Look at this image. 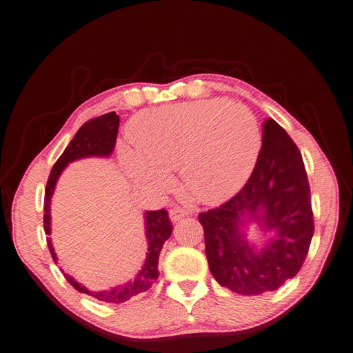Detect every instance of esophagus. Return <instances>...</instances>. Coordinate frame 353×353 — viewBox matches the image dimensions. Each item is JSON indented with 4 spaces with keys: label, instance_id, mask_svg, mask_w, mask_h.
I'll return each mask as SVG.
<instances>
[{
    "label": "esophagus",
    "instance_id": "34e87169",
    "mask_svg": "<svg viewBox=\"0 0 353 353\" xmlns=\"http://www.w3.org/2000/svg\"><path fill=\"white\" fill-rule=\"evenodd\" d=\"M169 216H170L172 223H176V221H179V219H183L184 216H188V212H185L184 209L174 208L169 212Z\"/></svg>",
    "mask_w": 353,
    "mask_h": 353
}]
</instances>
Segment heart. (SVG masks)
Returning a JSON list of instances; mask_svg holds the SVG:
<instances>
[{"label": "heart", "mask_w": 353, "mask_h": 353, "mask_svg": "<svg viewBox=\"0 0 353 353\" xmlns=\"http://www.w3.org/2000/svg\"><path fill=\"white\" fill-rule=\"evenodd\" d=\"M135 149L121 150L123 169L150 192L181 184L198 201L218 204L248 181L261 149L254 114L239 103L204 99L139 114L132 129Z\"/></svg>", "instance_id": "b5f03b06"}]
</instances>
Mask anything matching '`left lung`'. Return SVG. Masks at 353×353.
<instances>
[{"mask_svg":"<svg viewBox=\"0 0 353 353\" xmlns=\"http://www.w3.org/2000/svg\"><path fill=\"white\" fill-rule=\"evenodd\" d=\"M215 280L235 294L276 290L300 272L314 236V214L304 163L280 124L268 119L248 183L228 203L198 216ZM250 223L263 239L247 238Z\"/></svg>","mask_w":353,"mask_h":353,"instance_id":"8db88e82","label":"left lung"}]
</instances>
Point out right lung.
I'll return each mask as SVG.
<instances>
[{
	"instance_id": "add662e5",
	"label": "right lung",
	"mask_w": 353,
	"mask_h": 353,
	"mask_svg": "<svg viewBox=\"0 0 353 353\" xmlns=\"http://www.w3.org/2000/svg\"><path fill=\"white\" fill-rule=\"evenodd\" d=\"M118 125H119V117L115 112H109V114L101 115L94 119H89L84 123L79 130L73 137L68 148L63 152V155L58 158V161L52 168V172L48 179V185H46V196H44V230L46 234L50 235V201L52 195L55 192L57 183L59 175L63 170L68 168L69 163L77 161L81 158L89 157H99V158H109L112 152L115 149L117 135H118ZM144 225H145V238H148V254H145V261L143 264L141 270L135 275L134 280L124 283L121 285H115L108 290H89L85 285L78 283L75 278L64 274L65 280L69 281L72 288H75L81 294H88L90 296L97 298L99 301L104 303H114L121 304L124 301L130 300L138 294L149 290L150 285L157 281L159 275L158 272V258L161 254L163 244L165 239H169L172 235V224L168 216V212L164 209L161 210H148L144 214ZM48 245L50 250V255L53 261L58 263V256L55 254V249L52 245V239L48 238ZM61 272H64L61 269Z\"/></svg>"
}]
</instances>
